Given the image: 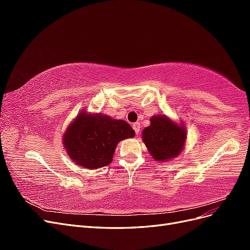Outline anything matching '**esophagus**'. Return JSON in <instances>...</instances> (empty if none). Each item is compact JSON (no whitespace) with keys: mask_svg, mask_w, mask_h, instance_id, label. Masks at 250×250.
Masks as SVG:
<instances>
[{"mask_svg":"<svg viewBox=\"0 0 250 250\" xmlns=\"http://www.w3.org/2000/svg\"><path fill=\"white\" fill-rule=\"evenodd\" d=\"M132 128H133L134 131H135V134L139 135V133H140V123H139V122H137V123H133Z\"/></svg>","mask_w":250,"mask_h":250,"instance_id":"obj_1","label":"esophagus"}]
</instances>
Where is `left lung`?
Listing matches in <instances>:
<instances>
[{"mask_svg": "<svg viewBox=\"0 0 250 250\" xmlns=\"http://www.w3.org/2000/svg\"><path fill=\"white\" fill-rule=\"evenodd\" d=\"M142 139L155 161L166 162L175 158L184 150L187 130L185 125L176 124L165 115H157L150 119Z\"/></svg>", "mask_w": 250, "mask_h": 250, "instance_id": "left-lung-1", "label": "left lung"}]
</instances>
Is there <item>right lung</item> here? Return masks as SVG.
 Returning <instances> with one entry per match:
<instances>
[{
	"label": "right lung",
	"instance_id": "add662e5",
	"mask_svg": "<svg viewBox=\"0 0 250 250\" xmlns=\"http://www.w3.org/2000/svg\"><path fill=\"white\" fill-rule=\"evenodd\" d=\"M134 134L131 126L123 120L82 110L67 126L62 142L74 163L86 169H99L111 163L120 141Z\"/></svg>",
	"mask_w": 250,
	"mask_h": 250
}]
</instances>
